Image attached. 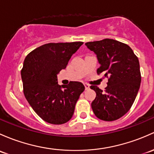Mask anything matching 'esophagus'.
I'll list each match as a JSON object with an SVG mask.
<instances>
[{"instance_id": "1", "label": "esophagus", "mask_w": 154, "mask_h": 154, "mask_svg": "<svg viewBox=\"0 0 154 154\" xmlns=\"http://www.w3.org/2000/svg\"><path fill=\"white\" fill-rule=\"evenodd\" d=\"M84 85H85V90H88V89H89V88H90V86H89V85H88V84L84 83Z\"/></svg>"}]
</instances>
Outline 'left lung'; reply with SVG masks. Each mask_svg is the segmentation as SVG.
I'll return each mask as SVG.
<instances>
[{
	"instance_id": "1",
	"label": "left lung",
	"mask_w": 154,
	"mask_h": 154,
	"mask_svg": "<svg viewBox=\"0 0 154 154\" xmlns=\"http://www.w3.org/2000/svg\"><path fill=\"white\" fill-rule=\"evenodd\" d=\"M85 46L97 54L100 64L97 74L108 78L104 91L97 85H91L96 92L92 110L102 120L119 119L131 108L140 89L141 73L138 57L130 46L113 39L88 42Z\"/></svg>"
}]
</instances>
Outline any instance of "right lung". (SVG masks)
<instances>
[{
	"instance_id": "add662e5",
	"label": "right lung",
	"mask_w": 154,
	"mask_h": 154,
	"mask_svg": "<svg viewBox=\"0 0 154 154\" xmlns=\"http://www.w3.org/2000/svg\"><path fill=\"white\" fill-rule=\"evenodd\" d=\"M82 44L47 43L31 51L24 60L21 70L24 96L35 113L48 123L61 125L70 120L85 90L80 82L59 85L57 77Z\"/></svg>"
}]
</instances>
